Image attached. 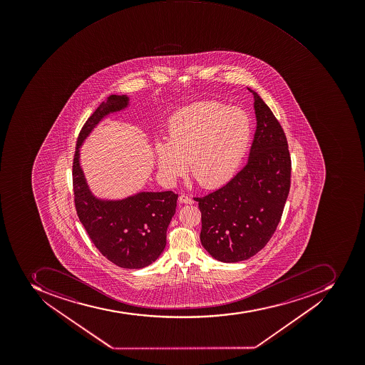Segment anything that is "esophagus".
<instances>
[{"instance_id":"obj_1","label":"esophagus","mask_w":365,"mask_h":365,"mask_svg":"<svg viewBox=\"0 0 365 365\" xmlns=\"http://www.w3.org/2000/svg\"><path fill=\"white\" fill-rule=\"evenodd\" d=\"M178 200L182 204H187V205H193L195 204V200L192 198H190L189 195H181L178 197Z\"/></svg>"}]
</instances>
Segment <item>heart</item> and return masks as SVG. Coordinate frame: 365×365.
<instances>
[{
    "label": "heart",
    "mask_w": 365,
    "mask_h": 365,
    "mask_svg": "<svg viewBox=\"0 0 365 365\" xmlns=\"http://www.w3.org/2000/svg\"><path fill=\"white\" fill-rule=\"evenodd\" d=\"M252 136L250 120L237 108L201 101L176 111L167 126V142L155 151L161 176L174 182L187 172L206 189L231 180L246 153Z\"/></svg>",
    "instance_id": "1"
}]
</instances>
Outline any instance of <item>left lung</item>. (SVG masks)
<instances>
[{
	"instance_id": "8db88e82",
	"label": "left lung",
	"mask_w": 365,
	"mask_h": 365,
	"mask_svg": "<svg viewBox=\"0 0 365 365\" xmlns=\"http://www.w3.org/2000/svg\"><path fill=\"white\" fill-rule=\"evenodd\" d=\"M248 90L257 119L248 163L224 187L195 198L201 243L224 263L248 259L266 246L280 223L292 181L284 130L269 106Z\"/></svg>"
}]
</instances>
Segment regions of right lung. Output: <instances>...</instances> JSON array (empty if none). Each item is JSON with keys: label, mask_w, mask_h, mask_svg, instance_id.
<instances>
[{"label": "right lung", "mask_w": 365, "mask_h": 365, "mask_svg": "<svg viewBox=\"0 0 365 365\" xmlns=\"http://www.w3.org/2000/svg\"><path fill=\"white\" fill-rule=\"evenodd\" d=\"M128 103V96H108L83 125L73 153V190L77 216L96 249L115 265L136 269L150 265L164 250L178 193L141 192L120 201L99 200L86 185L78 153L79 145L94 126Z\"/></svg>", "instance_id": "obj_1"}]
</instances>
